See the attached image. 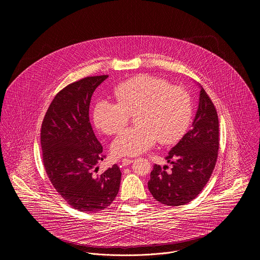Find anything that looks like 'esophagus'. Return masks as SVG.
Wrapping results in <instances>:
<instances>
[{
    "label": "esophagus",
    "mask_w": 260,
    "mask_h": 260,
    "mask_svg": "<svg viewBox=\"0 0 260 260\" xmlns=\"http://www.w3.org/2000/svg\"><path fill=\"white\" fill-rule=\"evenodd\" d=\"M133 161H134L133 159H129V158H123V159L121 160V166H122V167H126V166L131 165Z\"/></svg>",
    "instance_id": "esophagus-1"
}]
</instances>
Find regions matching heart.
Here are the masks:
<instances>
[{
  "instance_id": "b5f03b06",
  "label": "heart",
  "mask_w": 260,
  "mask_h": 260,
  "mask_svg": "<svg viewBox=\"0 0 260 260\" xmlns=\"http://www.w3.org/2000/svg\"><path fill=\"white\" fill-rule=\"evenodd\" d=\"M117 103L100 100L93 108L95 126L107 135L121 132L135 114L134 127L120 133L111 149L117 156H137L158 141L177 143L187 132L192 117L189 93L162 78L138 75L114 89Z\"/></svg>"
}]
</instances>
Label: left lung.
<instances>
[{"mask_svg":"<svg viewBox=\"0 0 260 260\" xmlns=\"http://www.w3.org/2000/svg\"><path fill=\"white\" fill-rule=\"evenodd\" d=\"M219 122L211 99L201 86L192 128L170 150L161 168L154 165L148 182L153 198L167 206H181L194 200L206 186L216 165Z\"/></svg>","mask_w":260,"mask_h":260,"instance_id":"1","label":"left lung"}]
</instances>
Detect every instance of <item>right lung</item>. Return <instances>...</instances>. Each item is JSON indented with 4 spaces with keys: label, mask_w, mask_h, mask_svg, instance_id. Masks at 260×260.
I'll list each match as a JSON object with an SVG mask.
<instances>
[{
    "label": "right lung",
    "mask_w": 260,
    "mask_h": 260,
    "mask_svg": "<svg viewBox=\"0 0 260 260\" xmlns=\"http://www.w3.org/2000/svg\"><path fill=\"white\" fill-rule=\"evenodd\" d=\"M108 75L86 77L69 84L51 102L41 127L42 157L53 187L74 209L99 212L112 204L121 180L117 165L101 175L103 146L89 122L95 88Z\"/></svg>",
    "instance_id": "1"
}]
</instances>
